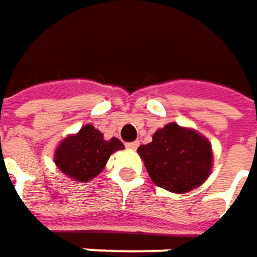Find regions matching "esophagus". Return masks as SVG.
Returning a JSON list of instances; mask_svg holds the SVG:
<instances>
[{
  "label": "esophagus",
  "mask_w": 257,
  "mask_h": 257,
  "mask_svg": "<svg viewBox=\"0 0 257 257\" xmlns=\"http://www.w3.org/2000/svg\"><path fill=\"white\" fill-rule=\"evenodd\" d=\"M139 145H140L139 142H132V143H127L125 146H127L128 149H137L139 148Z\"/></svg>",
  "instance_id": "1"
}]
</instances>
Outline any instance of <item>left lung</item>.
I'll use <instances>...</instances> for the list:
<instances>
[{"instance_id":"1","label":"left lung","mask_w":257,"mask_h":257,"mask_svg":"<svg viewBox=\"0 0 257 257\" xmlns=\"http://www.w3.org/2000/svg\"><path fill=\"white\" fill-rule=\"evenodd\" d=\"M150 179L173 194L201 186L212 169L210 140L194 128L169 122L137 149Z\"/></svg>"}]
</instances>
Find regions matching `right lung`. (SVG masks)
Returning <instances> with one entry per match:
<instances>
[{
  "instance_id": "obj_1",
  "label": "right lung",
  "mask_w": 257,
  "mask_h": 257,
  "mask_svg": "<svg viewBox=\"0 0 257 257\" xmlns=\"http://www.w3.org/2000/svg\"><path fill=\"white\" fill-rule=\"evenodd\" d=\"M124 145L117 139H104L92 124H85L75 133L65 137L55 150L53 161L58 169L76 182H88L102 172L109 156Z\"/></svg>"
}]
</instances>
